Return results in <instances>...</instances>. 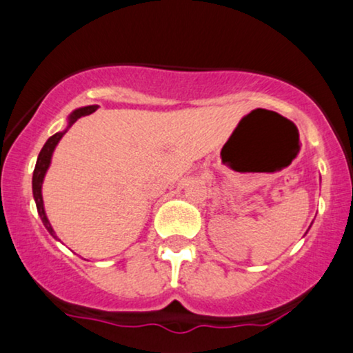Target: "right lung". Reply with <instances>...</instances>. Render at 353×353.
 Masks as SVG:
<instances>
[{
  "mask_svg": "<svg viewBox=\"0 0 353 353\" xmlns=\"http://www.w3.org/2000/svg\"><path fill=\"white\" fill-rule=\"evenodd\" d=\"M96 110H97V105H86V107H79V109H74L73 112L68 115V125H66L65 130L63 132H57L55 135H52L50 138H48V140L46 141V145H43V148L40 150L37 163H35L34 176H32V194H34V200H35V207H37V212L40 215V220H42V223H43V226H46L48 233H50L55 239H57L55 230L52 228L50 221H48V218H47L46 208H43V199H42L43 179H46V174L48 171V168H50L53 151H55L58 141L61 140V137H63L65 133L70 130L71 125L77 122L78 119L84 117V115L96 112Z\"/></svg>",
  "mask_w": 353,
  "mask_h": 353,
  "instance_id": "obj_1",
  "label": "right lung"
}]
</instances>
